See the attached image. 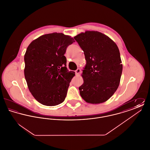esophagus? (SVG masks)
Segmentation results:
<instances>
[{"label": "esophagus", "instance_id": "1", "mask_svg": "<svg viewBox=\"0 0 150 150\" xmlns=\"http://www.w3.org/2000/svg\"><path fill=\"white\" fill-rule=\"evenodd\" d=\"M80 71H81L80 69H78L76 70H75V74H76V75H79V74L80 73Z\"/></svg>", "mask_w": 150, "mask_h": 150}]
</instances>
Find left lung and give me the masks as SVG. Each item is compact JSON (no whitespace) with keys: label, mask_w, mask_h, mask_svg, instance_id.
Returning <instances> with one entry per match:
<instances>
[{"label":"left lung","mask_w":150,"mask_h":150,"mask_svg":"<svg viewBox=\"0 0 150 150\" xmlns=\"http://www.w3.org/2000/svg\"><path fill=\"white\" fill-rule=\"evenodd\" d=\"M74 39L86 61L82 74L84 83L79 88L80 96L92 104L106 102L117 90L122 71L117 45L107 36L94 31H86Z\"/></svg>","instance_id":"8db88e82"}]
</instances>
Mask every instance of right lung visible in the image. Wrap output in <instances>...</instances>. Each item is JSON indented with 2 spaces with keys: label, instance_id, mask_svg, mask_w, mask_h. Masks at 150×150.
<instances>
[{
  "label": "right lung",
  "instance_id": "obj_1",
  "mask_svg": "<svg viewBox=\"0 0 150 150\" xmlns=\"http://www.w3.org/2000/svg\"><path fill=\"white\" fill-rule=\"evenodd\" d=\"M70 36L54 33L37 38L30 44L24 56V74L29 91L39 103L56 106L64 100L75 72L66 67L64 56Z\"/></svg>",
  "mask_w": 150,
  "mask_h": 150
}]
</instances>
